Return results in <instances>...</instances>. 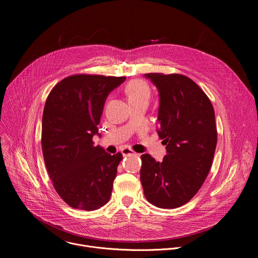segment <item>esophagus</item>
Listing matches in <instances>:
<instances>
[{
	"label": "esophagus",
	"mask_w": 258,
	"mask_h": 258,
	"mask_svg": "<svg viewBox=\"0 0 258 258\" xmlns=\"http://www.w3.org/2000/svg\"><path fill=\"white\" fill-rule=\"evenodd\" d=\"M121 153L123 156H130V155H138V153H136L133 149L131 148H123L121 149Z\"/></svg>",
	"instance_id": "1"
}]
</instances>
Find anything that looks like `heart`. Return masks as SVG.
<instances>
[{
  "instance_id": "heart-1",
  "label": "heart",
  "mask_w": 258,
  "mask_h": 258,
  "mask_svg": "<svg viewBox=\"0 0 258 258\" xmlns=\"http://www.w3.org/2000/svg\"><path fill=\"white\" fill-rule=\"evenodd\" d=\"M125 93L130 102L139 100H149L150 90L148 85L141 80L130 82L125 88Z\"/></svg>"
}]
</instances>
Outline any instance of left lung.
<instances>
[{
    "instance_id": "8db88e82",
    "label": "left lung",
    "mask_w": 258,
    "mask_h": 258,
    "mask_svg": "<svg viewBox=\"0 0 258 258\" xmlns=\"http://www.w3.org/2000/svg\"><path fill=\"white\" fill-rule=\"evenodd\" d=\"M159 92L158 136L166 146L161 162L143 154L141 181L146 199L159 208L189 202L211 168L217 132L213 106L188 77L147 73Z\"/></svg>"
}]
</instances>
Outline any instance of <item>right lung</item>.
<instances>
[{
	"mask_svg": "<svg viewBox=\"0 0 258 258\" xmlns=\"http://www.w3.org/2000/svg\"><path fill=\"white\" fill-rule=\"evenodd\" d=\"M122 77L75 75L50 92L43 113L42 149L58 195L70 207L91 211L111 197L121 153L110 155L93 137L109 93ZM100 136V135H99Z\"/></svg>",
	"mask_w": 258,
	"mask_h": 258,
	"instance_id": "add662e5",
	"label": "right lung"
}]
</instances>
